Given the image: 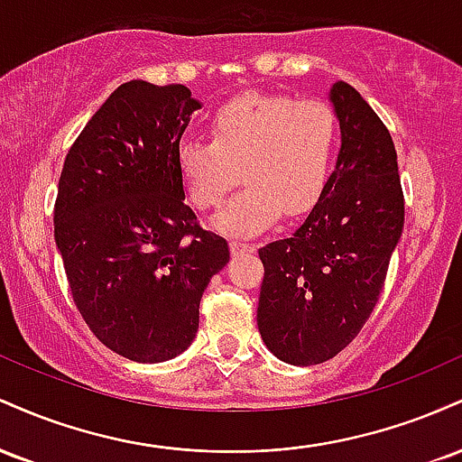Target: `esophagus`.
Listing matches in <instances>:
<instances>
[{
  "instance_id": "esophagus-1",
  "label": "esophagus",
  "mask_w": 462,
  "mask_h": 462,
  "mask_svg": "<svg viewBox=\"0 0 462 462\" xmlns=\"http://www.w3.org/2000/svg\"><path fill=\"white\" fill-rule=\"evenodd\" d=\"M230 252L235 254H245V252H254L252 243H243V241H230Z\"/></svg>"
}]
</instances>
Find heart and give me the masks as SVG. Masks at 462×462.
<instances>
[{
	"mask_svg": "<svg viewBox=\"0 0 462 462\" xmlns=\"http://www.w3.org/2000/svg\"><path fill=\"white\" fill-rule=\"evenodd\" d=\"M210 143L178 147V176L195 208L215 210L238 180L245 189L221 210L215 227L249 236L310 210L330 178L338 143L334 110L321 99L241 95L210 116Z\"/></svg>",
	"mask_w": 462,
	"mask_h": 462,
	"instance_id": "obj_1",
	"label": "heart"
}]
</instances>
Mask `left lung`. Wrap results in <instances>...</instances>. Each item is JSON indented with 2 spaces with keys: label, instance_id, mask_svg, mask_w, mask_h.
Instances as JSON below:
<instances>
[{
  "label": "left lung",
  "instance_id": "obj_1",
  "mask_svg": "<svg viewBox=\"0 0 462 462\" xmlns=\"http://www.w3.org/2000/svg\"><path fill=\"white\" fill-rule=\"evenodd\" d=\"M330 102L341 150L319 201L289 238L258 249V332L280 360L319 365L369 319L404 227L397 152L386 125L347 82Z\"/></svg>",
  "mask_w": 462,
  "mask_h": 462
}]
</instances>
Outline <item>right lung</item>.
I'll return each instance as SVG.
<instances>
[{
  "instance_id": "obj_1",
  "label": "right lung",
  "mask_w": 462,
  "mask_h": 462,
  "mask_svg": "<svg viewBox=\"0 0 462 462\" xmlns=\"http://www.w3.org/2000/svg\"><path fill=\"white\" fill-rule=\"evenodd\" d=\"M184 84L132 79L91 116L58 180L54 236L73 301L106 347L162 363L193 343L199 301L230 261L184 204L176 153L199 108Z\"/></svg>"
}]
</instances>
